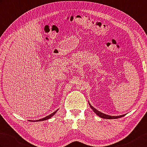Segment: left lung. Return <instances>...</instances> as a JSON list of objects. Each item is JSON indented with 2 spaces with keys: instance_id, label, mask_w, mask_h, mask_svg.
<instances>
[{
  "instance_id": "left-lung-1",
  "label": "left lung",
  "mask_w": 147,
  "mask_h": 147,
  "mask_svg": "<svg viewBox=\"0 0 147 147\" xmlns=\"http://www.w3.org/2000/svg\"><path fill=\"white\" fill-rule=\"evenodd\" d=\"M90 107L92 108V110H93L94 111V112L96 113L98 116H99V117H101V118H105V119H117V118H121V117H124L125 115H120V116H117V117H115V116H110V115H105L104 113H101L100 111H98L96 109H95L94 107H92V106L90 104Z\"/></svg>"
}]
</instances>
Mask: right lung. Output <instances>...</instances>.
I'll list each match as a JSON object with an SVG mask.
<instances>
[{"instance_id": "add662e5", "label": "right lung", "mask_w": 147, "mask_h": 147, "mask_svg": "<svg viewBox=\"0 0 147 147\" xmlns=\"http://www.w3.org/2000/svg\"><path fill=\"white\" fill-rule=\"evenodd\" d=\"M57 110H56V111H54V113H51V115H49V116H47L46 117H44V118H42V119H40V120H36V121H44V120H47V119H49V118H51L53 117V116L57 112Z\"/></svg>"}]
</instances>
